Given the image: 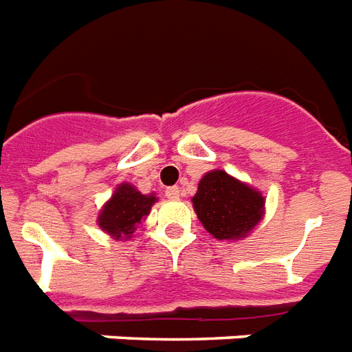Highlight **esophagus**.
Here are the masks:
<instances>
[{
    "instance_id": "1",
    "label": "esophagus",
    "mask_w": 352,
    "mask_h": 352,
    "mask_svg": "<svg viewBox=\"0 0 352 352\" xmlns=\"http://www.w3.org/2000/svg\"><path fill=\"white\" fill-rule=\"evenodd\" d=\"M166 197L171 199V201L179 199V197H181V190H179V186H169V188H166Z\"/></svg>"
}]
</instances>
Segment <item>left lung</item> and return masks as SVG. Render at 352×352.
<instances>
[{"label":"left lung","instance_id":"obj_1","mask_svg":"<svg viewBox=\"0 0 352 352\" xmlns=\"http://www.w3.org/2000/svg\"><path fill=\"white\" fill-rule=\"evenodd\" d=\"M192 205L199 222L218 241H242L265 216V197L223 169L201 177Z\"/></svg>","mask_w":352,"mask_h":352}]
</instances>
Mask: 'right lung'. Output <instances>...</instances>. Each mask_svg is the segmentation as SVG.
<instances>
[{"mask_svg":"<svg viewBox=\"0 0 352 352\" xmlns=\"http://www.w3.org/2000/svg\"><path fill=\"white\" fill-rule=\"evenodd\" d=\"M158 201L156 194H142L130 183H121L104 203L96 223L116 241H129L138 226L149 216L151 207Z\"/></svg>","mask_w":352,"mask_h":352,"instance_id":"1","label":"right lung"}]
</instances>
